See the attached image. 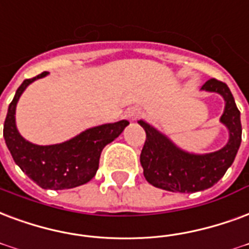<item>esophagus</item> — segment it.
Here are the masks:
<instances>
[{
  "instance_id": "1",
  "label": "esophagus",
  "mask_w": 249,
  "mask_h": 249,
  "mask_svg": "<svg viewBox=\"0 0 249 249\" xmlns=\"http://www.w3.org/2000/svg\"><path fill=\"white\" fill-rule=\"evenodd\" d=\"M128 119H130L132 121H134V120H137L141 116V110L137 109V108H133V109H130L129 112H128Z\"/></svg>"
}]
</instances>
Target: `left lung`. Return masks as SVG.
I'll return each mask as SVG.
<instances>
[{
	"instance_id": "left-lung-1",
	"label": "left lung",
	"mask_w": 249,
	"mask_h": 249,
	"mask_svg": "<svg viewBox=\"0 0 249 249\" xmlns=\"http://www.w3.org/2000/svg\"><path fill=\"white\" fill-rule=\"evenodd\" d=\"M202 89L218 92L224 97L226 107L220 121L230 130L227 145L218 152L209 154H190L178 149L167 139L143 121H139L145 129L146 140L141 150L140 161L145 179L154 187L173 193H195L210 189L222 178L236 157L242 142L240 110L226 83L210 79Z\"/></svg>"
}]
</instances>
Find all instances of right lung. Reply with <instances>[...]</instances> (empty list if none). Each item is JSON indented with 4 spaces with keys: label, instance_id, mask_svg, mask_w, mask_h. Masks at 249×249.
<instances>
[{
    "label": "right lung",
    "instance_id": "right-lung-1",
    "mask_svg": "<svg viewBox=\"0 0 249 249\" xmlns=\"http://www.w3.org/2000/svg\"><path fill=\"white\" fill-rule=\"evenodd\" d=\"M23 80L9 106L3 124V137L12 157L21 170L42 189L63 190L84 185L96 174L101 150L112 142L129 124L126 120L115 124H104L84 130L70 141L56 145L39 146L29 142L18 133L16 126V107L25 88L39 78Z\"/></svg>",
    "mask_w": 249,
    "mask_h": 249
}]
</instances>
